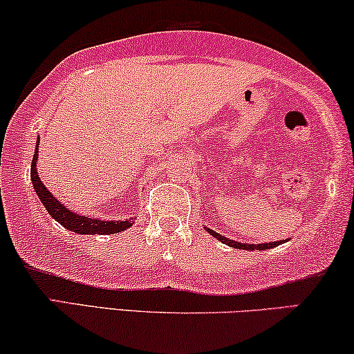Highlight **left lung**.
<instances>
[{"label":"left lung","instance_id":"8db88e82","mask_svg":"<svg viewBox=\"0 0 354 354\" xmlns=\"http://www.w3.org/2000/svg\"><path fill=\"white\" fill-rule=\"evenodd\" d=\"M206 230L209 232L212 236H216L217 240L222 241V243L229 245V246H232V248H239V250H251V251H253V250H269V248H275V246L282 243V241H272V243H264V245L263 243H261V245H245V243H239V241L225 239V236L216 234L214 230H209V229H206Z\"/></svg>","mask_w":354,"mask_h":354}]
</instances>
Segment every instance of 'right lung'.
<instances>
[{
  "mask_svg": "<svg viewBox=\"0 0 354 354\" xmlns=\"http://www.w3.org/2000/svg\"><path fill=\"white\" fill-rule=\"evenodd\" d=\"M37 159H38V147L33 153V159H32V166H30V178L33 183V188H35L38 198L43 203V206L46 207L48 212H50L51 217L59 222L62 227H66L67 230L75 232V234L80 235H111V234H118V232H122L125 229H129L132 225L133 217L132 219H125V221H100V219H90L86 216H80L72 212L71 209H67L66 206H62L59 201L56 200L55 196L51 195V192H48V188L43 185V182L40 180L37 174Z\"/></svg>",
  "mask_w": 354,
  "mask_h": 354,
  "instance_id": "add662e5",
  "label": "right lung"
}]
</instances>
